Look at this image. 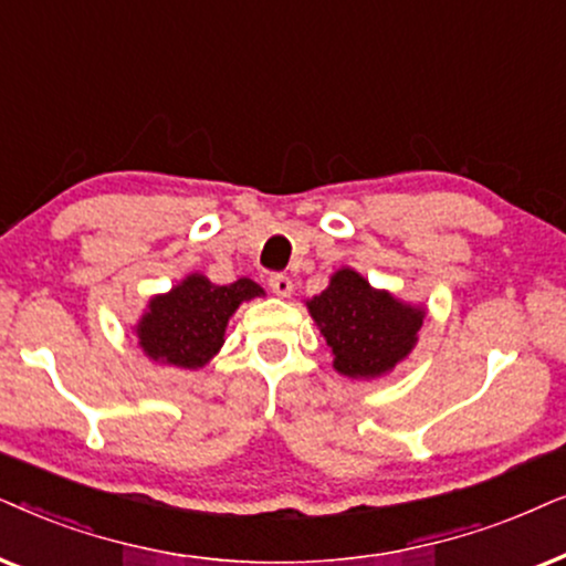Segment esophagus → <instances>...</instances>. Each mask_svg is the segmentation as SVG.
<instances>
[{"label": "esophagus", "instance_id": "34e87169", "mask_svg": "<svg viewBox=\"0 0 566 566\" xmlns=\"http://www.w3.org/2000/svg\"><path fill=\"white\" fill-rule=\"evenodd\" d=\"M269 287L279 297H290L292 290H295V284H292V279L287 274H271L269 276Z\"/></svg>", "mask_w": 566, "mask_h": 566}]
</instances>
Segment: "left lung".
<instances>
[{"label":"left lung","instance_id":"1","mask_svg":"<svg viewBox=\"0 0 566 566\" xmlns=\"http://www.w3.org/2000/svg\"><path fill=\"white\" fill-rule=\"evenodd\" d=\"M334 352V370L354 380H373L394 370L417 346L424 307L370 287L354 269H338L321 295L307 300Z\"/></svg>","mask_w":566,"mask_h":566}]
</instances>
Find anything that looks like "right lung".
<instances>
[{"label":"right lung","instance_id":"1","mask_svg":"<svg viewBox=\"0 0 566 566\" xmlns=\"http://www.w3.org/2000/svg\"><path fill=\"white\" fill-rule=\"evenodd\" d=\"M261 295L253 279L212 284L205 274H188L170 292L149 300L134 331L149 359L199 370L220 352L224 328L240 303Z\"/></svg>","mask_w":566,"mask_h":566}]
</instances>
